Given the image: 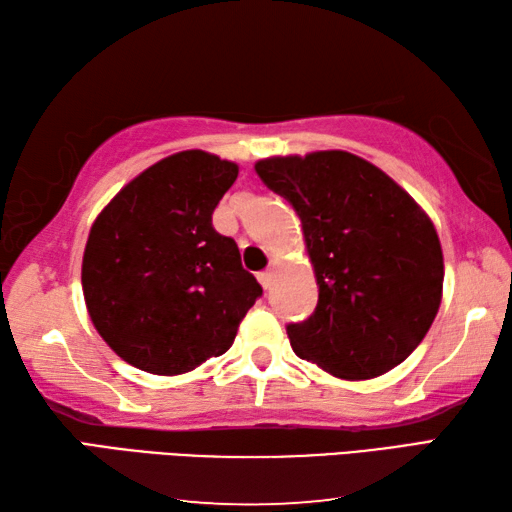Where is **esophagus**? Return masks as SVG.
<instances>
[{"label":"esophagus","mask_w":512,"mask_h":512,"mask_svg":"<svg viewBox=\"0 0 512 512\" xmlns=\"http://www.w3.org/2000/svg\"><path fill=\"white\" fill-rule=\"evenodd\" d=\"M274 280H276L274 269H265V271H260V274H258V283L263 285L265 289H271V287H274Z\"/></svg>","instance_id":"esophagus-1"}]
</instances>
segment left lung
I'll use <instances>...</instances> for the list:
<instances>
[{
	"label": "left lung",
	"mask_w": 512,
	"mask_h": 512,
	"mask_svg": "<svg viewBox=\"0 0 512 512\" xmlns=\"http://www.w3.org/2000/svg\"><path fill=\"white\" fill-rule=\"evenodd\" d=\"M256 174L294 205L318 283L291 349L342 380H371L411 356L442 302L431 218L373 163L342 150L271 156Z\"/></svg>",
	"instance_id": "8db88e82"
}]
</instances>
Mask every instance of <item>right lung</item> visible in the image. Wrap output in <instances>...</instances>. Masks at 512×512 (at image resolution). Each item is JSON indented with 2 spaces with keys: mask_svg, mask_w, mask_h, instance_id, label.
I'll return each mask as SVG.
<instances>
[{
  "mask_svg": "<svg viewBox=\"0 0 512 512\" xmlns=\"http://www.w3.org/2000/svg\"><path fill=\"white\" fill-rule=\"evenodd\" d=\"M238 165L203 150L150 165L90 227L81 285L92 325L132 367L181 375L232 347L263 294L212 214Z\"/></svg>",
  "mask_w": 512,
  "mask_h": 512,
  "instance_id": "obj_1",
  "label": "right lung"
}]
</instances>
